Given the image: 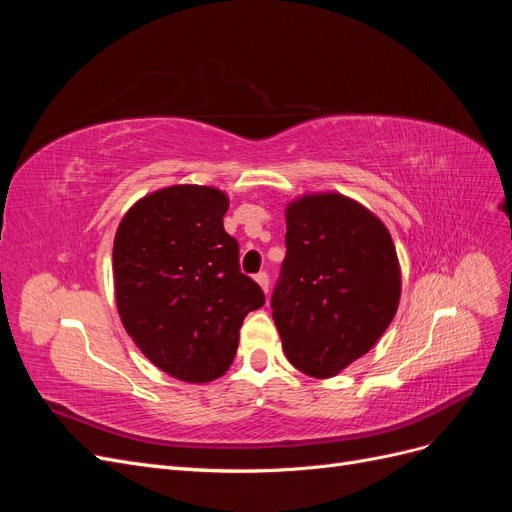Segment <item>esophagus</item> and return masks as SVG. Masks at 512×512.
<instances>
[{
  "mask_svg": "<svg viewBox=\"0 0 512 512\" xmlns=\"http://www.w3.org/2000/svg\"><path fill=\"white\" fill-rule=\"evenodd\" d=\"M254 280H256V284L262 288V292H269V275L267 273H258V275H254Z\"/></svg>",
  "mask_w": 512,
  "mask_h": 512,
  "instance_id": "esophagus-1",
  "label": "esophagus"
}]
</instances>
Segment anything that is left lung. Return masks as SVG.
<instances>
[{"label":"left lung","instance_id":"8db88e82","mask_svg":"<svg viewBox=\"0 0 512 512\" xmlns=\"http://www.w3.org/2000/svg\"><path fill=\"white\" fill-rule=\"evenodd\" d=\"M286 260L271 307L286 359L327 380L361 359L393 322L401 269L389 228L339 192L292 198Z\"/></svg>","mask_w":512,"mask_h":512}]
</instances>
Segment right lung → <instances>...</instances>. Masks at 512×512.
Masks as SVG:
<instances>
[{
    "mask_svg": "<svg viewBox=\"0 0 512 512\" xmlns=\"http://www.w3.org/2000/svg\"><path fill=\"white\" fill-rule=\"evenodd\" d=\"M228 205V194L213 185H168L138 198L115 232L123 329L181 382L224 376L243 318L265 305L260 286L239 271V245L224 230Z\"/></svg>",
    "mask_w": 512,
    "mask_h": 512,
    "instance_id": "obj_1",
    "label": "right lung"
}]
</instances>
